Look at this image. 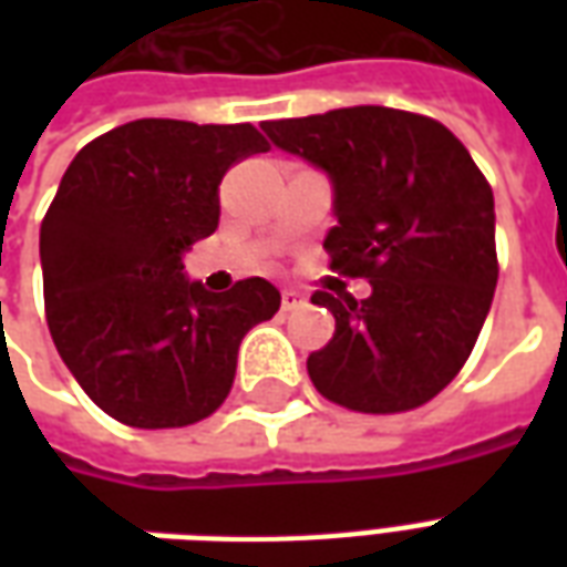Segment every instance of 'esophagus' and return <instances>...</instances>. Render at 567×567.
<instances>
[{
	"label": "esophagus",
	"instance_id": "obj_1",
	"mask_svg": "<svg viewBox=\"0 0 567 567\" xmlns=\"http://www.w3.org/2000/svg\"><path fill=\"white\" fill-rule=\"evenodd\" d=\"M303 307V295L300 291H291V288H285L282 291V309L285 312H295V309Z\"/></svg>",
	"mask_w": 567,
	"mask_h": 567
}]
</instances>
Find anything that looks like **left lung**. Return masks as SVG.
I'll return each instance as SVG.
<instances>
[{"mask_svg":"<svg viewBox=\"0 0 567 567\" xmlns=\"http://www.w3.org/2000/svg\"><path fill=\"white\" fill-rule=\"evenodd\" d=\"M260 127L331 175V270L373 285L368 300L312 295L337 319L328 346L307 358L312 385L373 416L427 404L471 358L498 285L486 175L440 121L385 105Z\"/></svg>","mask_w":567,"mask_h":567,"instance_id":"8db88e82","label":"left lung"}]
</instances>
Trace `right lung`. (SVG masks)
<instances>
[{"label":"right lung","mask_w":567,"mask_h":567,"mask_svg":"<svg viewBox=\"0 0 567 567\" xmlns=\"http://www.w3.org/2000/svg\"><path fill=\"white\" fill-rule=\"evenodd\" d=\"M270 151L251 124L142 117L87 142L42 221L44 316L93 404L130 427H185L230 394L239 343L282 295L251 276L187 282L182 251L218 227V185Z\"/></svg>","instance_id":"1"}]
</instances>
